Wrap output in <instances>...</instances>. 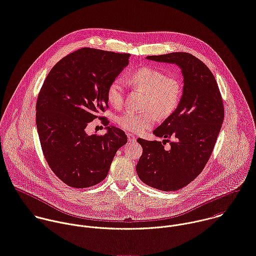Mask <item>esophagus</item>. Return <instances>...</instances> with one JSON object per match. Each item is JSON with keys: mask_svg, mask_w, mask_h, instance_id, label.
I'll return each mask as SVG.
<instances>
[{"mask_svg": "<svg viewBox=\"0 0 256 256\" xmlns=\"http://www.w3.org/2000/svg\"><path fill=\"white\" fill-rule=\"evenodd\" d=\"M126 136H128V142H136V136L134 134H126Z\"/></svg>", "mask_w": 256, "mask_h": 256, "instance_id": "obj_1", "label": "esophagus"}]
</instances>
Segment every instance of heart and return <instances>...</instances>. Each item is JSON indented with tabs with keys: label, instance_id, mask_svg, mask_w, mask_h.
Listing matches in <instances>:
<instances>
[{
	"label": "heart",
	"instance_id": "heart-1",
	"mask_svg": "<svg viewBox=\"0 0 256 256\" xmlns=\"http://www.w3.org/2000/svg\"><path fill=\"white\" fill-rule=\"evenodd\" d=\"M126 82L134 90L144 92L142 108L140 112H126L118 120V124L126 130L140 134L150 128L158 120L171 116L178 108L182 94L183 84L177 76L166 74L154 67L142 66L126 77ZM106 98L110 104L116 108H122L124 98V90L120 79L112 80L106 90Z\"/></svg>",
	"mask_w": 256,
	"mask_h": 256
}]
</instances>
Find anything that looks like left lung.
I'll use <instances>...</instances> for the list:
<instances>
[{
  "mask_svg": "<svg viewBox=\"0 0 256 256\" xmlns=\"http://www.w3.org/2000/svg\"><path fill=\"white\" fill-rule=\"evenodd\" d=\"M146 59L178 65L184 86L177 110L152 132L164 140L138 138L142 154L136 173L150 187L177 191L196 179L209 160L224 120L223 100L213 73L192 54L175 52ZM170 137L176 140L170 142ZM166 141L168 149L164 148Z\"/></svg>",
  "mask_w": 256,
  "mask_h": 256,
  "instance_id": "8db88e82",
  "label": "left lung"
}]
</instances>
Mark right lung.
I'll return each mask as SVG.
<instances>
[{
  "label": "right lung",
  "instance_id": "add662e5",
  "mask_svg": "<svg viewBox=\"0 0 256 256\" xmlns=\"http://www.w3.org/2000/svg\"><path fill=\"white\" fill-rule=\"evenodd\" d=\"M130 56L81 48L58 61L42 85L36 104L41 148L53 173L72 188L104 181L116 152L128 142L124 130L108 126L106 118V134L88 136L85 128L108 108V86Z\"/></svg>",
  "mask_w": 256,
  "mask_h": 256
}]
</instances>
